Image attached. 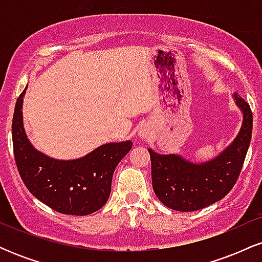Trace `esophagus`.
<instances>
[{
    "label": "esophagus",
    "mask_w": 262,
    "mask_h": 262,
    "mask_svg": "<svg viewBox=\"0 0 262 262\" xmlns=\"http://www.w3.org/2000/svg\"><path fill=\"white\" fill-rule=\"evenodd\" d=\"M139 135L143 138V139H146V138H149V132L146 130V129H144V130H140Z\"/></svg>",
    "instance_id": "esophagus-1"
}]
</instances>
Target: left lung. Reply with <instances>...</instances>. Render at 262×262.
<instances>
[{
    "mask_svg": "<svg viewBox=\"0 0 262 262\" xmlns=\"http://www.w3.org/2000/svg\"><path fill=\"white\" fill-rule=\"evenodd\" d=\"M234 98L243 112V125L233 143L213 160L194 164L179 155H161L149 149L152 188L166 207L193 212L222 200L234 187L252 133L250 106L237 93Z\"/></svg>",
    "mask_w": 262,
    "mask_h": 262,
    "instance_id": "obj_1",
    "label": "left lung"
}]
</instances>
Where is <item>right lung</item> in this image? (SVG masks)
<instances>
[{
	"mask_svg": "<svg viewBox=\"0 0 262 262\" xmlns=\"http://www.w3.org/2000/svg\"><path fill=\"white\" fill-rule=\"evenodd\" d=\"M16 102L12 121L14 160L20 179L34 197L62 214L87 215L106 204L113 172L132 149V141L108 143L76 160H55L32 146L23 128L22 103Z\"/></svg>",
	"mask_w": 262,
	"mask_h": 262,
	"instance_id": "add662e5",
	"label": "right lung"
}]
</instances>
